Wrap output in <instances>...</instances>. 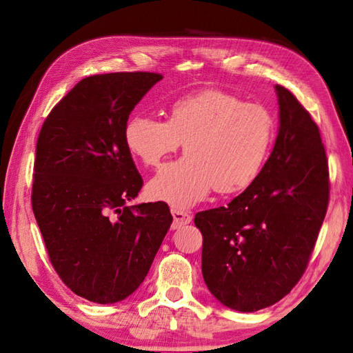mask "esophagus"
Here are the masks:
<instances>
[{"mask_svg": "<svg viewBox=\"0 0 353 353\" xmlns=\"http://www.w3.org/2000/svg\"><path fill=\"white\" fill-rule=\"evenodd\" d=\"M171 214H172V219H174V221H172V229L182 228L185 224H190L192 220L191 214L179 211V209H171Z\"/></svg>", "mask_w": 353, "mask_h": 353, "instance_id": "esophagus-1", "label": "esophagus"}]
</instances>
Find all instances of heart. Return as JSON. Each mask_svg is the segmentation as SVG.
Instances as JSON below:
<instances>
[{"mask_svg":"<svg viewBox=\"0 0 353 353\" xmlns=\"http://www.w3.org/2000/svg\"><path fill=\"white\" fill-rule=\"evenodd\" d=\"M123 138L133 159L147 168L159 167L185 144L186 156L157 172L147 194L176 209H188L212 190L229 196L250 188L273 150L276 121L262 104L206 89L172 100L167 121L132 115Z\"/></svg>","mask_w":353,"mask_h":353,"instance_id":"b5f03b06","label":"heart"}]
</instances>
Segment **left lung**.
Here are the masks:
<instances>
[{"instance_id":"left-lung-1","label":"left lung","mask_w":353,"mask_h":353,"mask_svg":"<svg viewBox=\"0 0 353 353\" xmlns=\"http://www.w3.org/2000/svg\"><path fill=\"white\" fill-rule=\"evenodd\" d=\"M279 130L258 181L228 206L196 214L201 273L216 301L253 312L279 302L301 279L323 224L329 171L317 124L276 85Z\"/></svg>"}]
</instances>
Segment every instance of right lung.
<instances>
[{
    "label": "right lung",
    "mask_w": 353,
    "mask_h": 353,
    "mask_svg": "<svg viewBox=\"0 0 353 353\" xmlns=\"http://www.w3.org/2000/svg\"><path fill=\"white\" fill-rule=\"evenodd\" d=\"M154 72L91 76L45 119L36 145L32 206L52 267L89 302L124 301L145 279L172 223L163 201L127 206L142 177L124 144L130 112Z\"/></svg>",
    "instance_id": "obj_1"
}]
</instances>
